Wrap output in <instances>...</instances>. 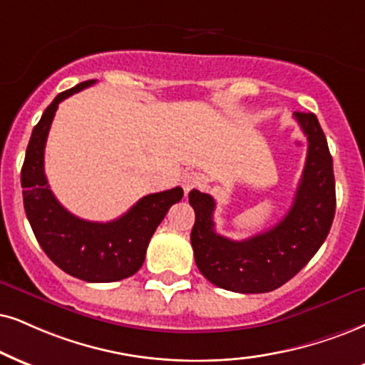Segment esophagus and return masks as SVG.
I'll return each mask as SVG.
<instances>
[{"instance_id": "1", "label": "esophagus", "mask_w": 365, "mask_h": 365, "mask_svg": "<svg viewBox=\"0 0 365 365\" xmlns=\"http://www.w3.org/2000/svg\"><path fill=\"white\" fill-rule=\"evenodd\" d=\"M200 184H201V178H200V174L195 173V170H187V173L182 174L181 186L186 195L191 190H195V187H200Z\"/></svg>"}]
</instances>
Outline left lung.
I'll return each mask as SVG.
<instances>
[{
    "instance_id": "1",
    "label": "left lung",
    "mask_w": 365,
    "mask_h": 365,
    "mask_svg": "<svg viewBox=\"0 0 365 365\" xmlns=\"http://www.w3.org/2000/svg\"><path fill=\"white\" fill-rule=\"evenodd\" d=\"M308 138V154L294 201L272 228L245 240L215 232V200L192 190L196 213L191 245L197 269L211 284L233 292H269L281 287L307 265L330 232L335 217L334 160L325 133L313 113L296 111Z\"/></svg>"
}]
</instances>
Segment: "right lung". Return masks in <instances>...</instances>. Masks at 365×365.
Here are the masks:
<instances>
[{
    "label": "right lung",
    "mask_w": 365,
    "mask_h": 365,
    "mask_svg": "<svg viewBox=\"0 0 365 365\" xmlns=\"http://www.w3.org/2000/svg\"><path fill=\"white\" fill-rule=\"evenodd\" d=\"M96 81H84L57 94L34 127L21 168L24 206L31 230L48 259L62 271L86 282H115L133 276L170 206L181 201L182 190L143 196L127 213L108 223L74 217L57 201L43 173V152L58 103Z\"/></svg>",
    "instance_id": "right-lung-1"
}]
</instances>
